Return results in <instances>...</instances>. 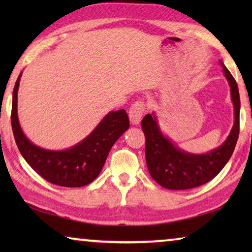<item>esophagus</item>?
<instances>
[{
    "mask_svg": "<svg viewBox=\"0 0 252 252\" xmlns=\"http://www.w3.org/2000/svg\"><path fill=\"white\" fill-rule=\"evenodd\" d=\"M144 111H146V105H144L143 102H134V103L131 105L129 111V118L131 123H133V125H139L142 119V116L144 114Z\"/></svg>",
    "mask_w": 252,
    "mask_h": 252,
    "instance_id": "esophagus-1",
    "label": "esophagus"
}]
</instances>
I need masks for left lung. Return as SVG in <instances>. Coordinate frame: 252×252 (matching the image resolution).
<instances>
[{"label": "left lung", "mask_w": 252, "mask_h": 252, "mask_svg": "<svg viewBox=\"0 0 252 252\" xmlns=\"http://www.w3.org/2000/svg\"><path fill=\"white\" fill-rule=\"evenodd\" d=\"M220 64L230 85L234 109L233 126L220 147L202 155L187 152L162 133L155 113L147 114L142 119L148 170L153 180L165 189L186 190L202 186L212 180L232 156L239 136L240 96L236 80L222 61H220Z\"/></svg>", "instance_id": "8db88e82"}]
</instances>
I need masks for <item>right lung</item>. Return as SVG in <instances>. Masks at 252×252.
Instances as JSON below:
<instances>
[{
  "mask_svg": "<svg viewBox=\"0 0 252 252\" xmlns=\"http://www.w3.org/2000/svg\"><path fill=\"white\" fill-rule=\"evenodd\" d=\"M22 72L16 80L12 99L11 123L21 155L34 171L53 185L76 188L91 183L99 176L117 140L129 129L126 110L111 111L87 138L65 150L37 147L21 129L18 117V91Z\"/></svg>",
  "mask_w": 252,
  "mask_h": 252,
  "instance_id": "add662e5",
  "label": "right lung"
}]
</instances>
